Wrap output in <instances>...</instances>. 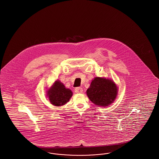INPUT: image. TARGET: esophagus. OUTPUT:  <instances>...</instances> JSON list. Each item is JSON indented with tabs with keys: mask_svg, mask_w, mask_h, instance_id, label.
<instances>
[{
	"mask_svg": "<svg viewBox=\"0 0 159 159\" xmlns=\"http://www.w3.org/2000/svg\"><path fill=\"white\" fill-rule=\"evenodd\" d=\"M75 91L77 93H81L83 92V89L82 88L78 87V88H76Z\"/></svg>",
	"mask_w": 159,
	"mask_h": 159,
	"instance_id": "esophagus-1",
	"label": "esophagus"
}]
</instances>
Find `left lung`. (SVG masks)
<instances>
[{
	"label": "left lung",
	"instance_id": "obj_1",
	"mask_svg": "<svg viewBox=\"0 0 159 159\" xmlns=\"http://www.w3.org/2000/svg\"><path fill=\"white\" fill-rule=\"evenodd\" d=\"M117 91V86L112 80L97 77L92 80L86 93L95 105L107 107L116 98Z\"/></svg>",
	"mask_w": 159,
	"mask_h": 159
}]
</instances>
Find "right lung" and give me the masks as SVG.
<instances>
[{
	"label": "right lung",
	"instance_id": "1",
	"mask_svg": "<svg viewBox=\"0 0 159 159\" xmlns=\"http://www.w3.org/2000/svg\"><path fill=\"white\" fill-rule=\"evenodd\" d=\"M72 95V91L66 88L60 80H56L47 91V96L53 106H64L68 102Z\"/></svg>",
	"mask_w": 159,
	"mask_h": 159
}]
</instances>
